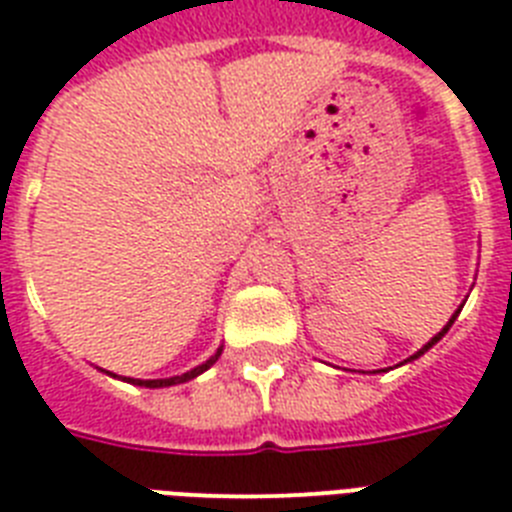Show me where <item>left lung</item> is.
<instances>
[{"label":"left lung","instance_id":"left-lung-1","mask_svg":"<svg viewBox=\"0 0 512 512\" xmlns=\"http://www.w3.org/2000/svg\"><path fill=\"white\" fill-rule=\"evenodd\" d=\"M461 309H463V304H461V307H458V309H455V312H453V317H450V320H448V325H445V328H442V330H440V333H437V336H435V338H432V341H429V343H424L422 349L416 351V354H414V356H409V359H406V362H414V359H419V356H422V354H427V351H429V349H432V346H435V343H437V341H440V338H442V336H445V333H448V330H450V325H453V322H455V317L461 315Z\"/></svg>","mask_w":512,"mask_h":512}]
</instances>
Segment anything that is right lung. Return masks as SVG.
Masks as SVG:
<instances>
[{
    "mask_svg": "<svg viewBox=\"0 0 512 512\" xmlns=\"http://www.w3.org/2000/svg\"><path fill=\"white\" fill-rule=\"evenodd\" d=\"M221 351H223V346H218V351H216V354H213V356H210L208 362L197 364L195 369H190V372H184V375L163 377V380H135V377H122V380L132 382V385H140V388H169V385H179V382H190V380H195L197 375H203L205 369L213 367V364L218 362V356H221ZM103 372H106V369H103ZM106 375L117 377V375H114V372H106Z\"/></svg>",
    "mask_w": 512,
    "mask_h": 512,
    "instance_id": "obj_1",
    "label": "right lung"
}]
</instances>
